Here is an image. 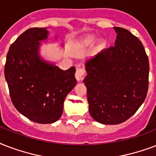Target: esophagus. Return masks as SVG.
<instances>
[{
  "label": "esophagus",
  "mask_w": 156,
  "mask_h": 156,
  "mask_svg": "<svg viewBox=\"0 0 156 156\" xmlns=\"http://www.w3.org/2000/svg\"><path fill=\"white\" fill-rule=\"evenodd\" d=\"M85 72H84V68H77L76 72V79L77 80V81H80L83 79Z\"/></svg>",
  "instance_id": "34e87169"
}]
</instances>
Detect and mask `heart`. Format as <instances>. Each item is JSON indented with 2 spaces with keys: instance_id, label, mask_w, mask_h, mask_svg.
<instances>
[{
  "instance_id": "b5f03b06",
  "label": "heart",
  "mask_w": 156,
  "mask_h": 156,
  "mask_svg": "<svg viewBox=\"0 0 156 156\" xmlns=\"http://www.w3.org/2000/svg\"><path fill=\"white\" fill-rule=\"evenodd\" d=\"M94 37H92V38H90V39L89 40V42H90V43H92V42L93 41H94Z\"/></svg>"
}]
</instances>
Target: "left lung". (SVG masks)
Wrapping results in <instances>:
<instances>
[{"instance_id": "obj_1", "label": "left lung", "mask_w": 156, "mask_h": 156, "mask_svg": "<svg viewBox=\"0 0 156 156\" xmlns=\"http://www.w3.org/2000/svg\"><path fill=\"white\" fill-rule=\"evenodd\" d=\"M115 46L85 61L89 114L103 124H118L137 112L147 97L149 60L142 42L122 27Z\"/></svg>"}]
</instances>
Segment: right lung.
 Here are the masks:
<instances>
[{
  "label": "right lung",
  "instance_id": "add662e5",
  "mask_svg": "<svg viewBox=\"0 0 156 156\" xmlns=\"http://www.w3.org/2000/svg\"><path fill=\"white\" fill-rule=\"evenodd\" d=\"M49 35L46 27L27 29L10 45L5 65L12 103L39 124H52L61 117L65 98L76 84L75 67L63 71L41 56V42Z\"/></svg>",
  "mask_w": 156,
  "mask_h": 156
}]
</instances>
